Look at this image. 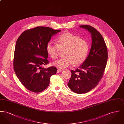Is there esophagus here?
Listing matches in <instances>:
<instances>
[{
  "mask_svg": "<svg viewBox=\"0 0 124 124\" xmlns=\"http://www.w3.org/2000/svg\"><path fill=\"white\" fill-rule=\"evenodd\" d=\"M63 71L62 69H57V73H59V72H61V71Z\"/></svg>",
  "mask_w": 124,
  "mask_h": 124,
  "instance_id": "esophagus-1",
  "label": "esophagus"
}]
</instances>
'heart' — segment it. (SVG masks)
Returning <instances> with one entry per match:
<instances>
[{
  "mask_svg": "<svg viewBox=\"0 0 124 124\" xmlns=\"http://www.w3.org/2000/svg\"><path fill=\"white\" fill-rule=\"evenodd\" d=\"M89 49L87 42L69 32L60 35L56 39V43L50 42L46 47L48 54L53 59L57 58L60 50H65V57L53 63V65L60 69H64L73 63L76 65L81 64L87 56Z\"/></svg>",
  "mask_w": 124,
  "mask_h": 124,
  "instance_id": "b5f03b06",
  "label": "heart"
}]
</instances>
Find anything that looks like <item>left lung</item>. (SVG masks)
I'll return each instance as SVG.
<instances>
[{"label": "left lung", "instance_id": "left-lung-1", "mask_svg": "<svg viewBox=\"0 0 124 124\" xmlns=\"http://www.w3.org/2000/svg\"><path fill=\"white\" fill-rule=\"evenodd\" d=\"M79 26L91 33L92 46L82 64L75 71L71 70V76L67 85L72 92L81 94L88 92L100 82L106 67L108 51L105 40L99 31L89 25Z\"/></svg>", "mask_w": 124, "mask_h": 124}]
</instances>
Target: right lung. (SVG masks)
Returning a JSON list of instances; mask_svg holds the SVG:
<instances>
[{"instance_id": "right-lung-1", "label": "right lung", "mask_w": 124, "mask_h": 124, "mask_svg": "<svg viewBox=\"0 0 124 124\" xmlns=\"http://www.w3.org/2000/svg\"><path fill=\"white\" fill-rule=\"evenodd\" d=\"M59 30L38 26L27 30L19 36L15 48L13 68L19 80L31 92L40 93L47 88L50 78L57 72V68L47 65L46 47L51 37Z\"/></svg>"}]
</instances>
